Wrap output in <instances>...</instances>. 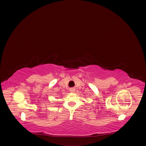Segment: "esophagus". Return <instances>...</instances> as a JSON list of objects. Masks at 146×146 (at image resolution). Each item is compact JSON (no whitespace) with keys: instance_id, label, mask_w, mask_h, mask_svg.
<instances>
[{"instance_id":"obj_1","label":"esophagus","mask_w":146,"mask_h":146,"mask_svg":"<svg viewBox=\"0 0 146 146\" xmlns=\"http://www.w3.org/2000/svg\"><path fill=\"white\" fill-rule=\"evenodd\" d=\"M70 91H74V90H73V89H71V90H70Z\"/></svg>"}]
</instances>
